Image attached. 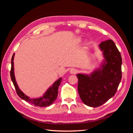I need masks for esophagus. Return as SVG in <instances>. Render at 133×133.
Returning a JSON list of instances; mask_svg holds the SVG:
<instances>
[{
  "instance_id": "1",
  "label": "esophagus",
  "mask_w": 133,
  "mask_h": 133,
  "mask_svg": "<svg viewBox=\"0 0 133 133\" xmlns=\"http://www.w3.org/2000/svg\"><path fill=\"white\" fill-rule=\"evenodd\" d=\"M70 73L72 74H75L77 73V70L76 69L72 68L70 69Z\"/></svg>"
}]
</instances>
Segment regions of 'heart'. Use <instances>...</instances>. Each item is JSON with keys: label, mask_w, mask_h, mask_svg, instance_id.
Wrapping results in <instances>:
<instances>
[{"label": "heart", "mask_w": 133, "mask_h": 133, "mask_svg": "<svg viewBox=\"0 0 133 133\" xmlns=\"http://www.w3.org/2000/svg\"><path fill=\"white\" fill-rule=\"evenodd\" d=\"M76 41L77 43L80 42L81 41V38H79V37L77 38H76Z\"/></svg>", "instance_id": "heart-1"}]
</instances>
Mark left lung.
Wrapping results in <instances>:
<instances>
[{
    "instance_id": "8db88e82",
    "label": "left lung",
    "mask_w": 133,
    "mask_h": 133,
    "mask_svg": "<svg viewBox=\"0 0 133 133\" xmlns=\"http://www.w3.org/2000/svg\"><path fill=\"white\" fill-rule=\"evenodd\" d=\"M103 59L100 67L87 74H77L78 91L84 104L96 108L115 95L122 79V59L112 40L99 45Z\"/></svg>"
}]
</instances>
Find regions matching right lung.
Listing matches in <instances>:
<instances>
[{"label": "right lung", "instance_id": "obj_1", "mask_svg": "<svg viewBox=\"0 0 133 133\" xmlns=\"http://www.w3.org/2000/svg\"><path fill=\"white\" fill-rule=\"evenodd\" d=\"M14 55H15V54H13L11 58L10 77L11 81L14 84V87L16 88L17 94H18L19 97H20L22 99L25 101L26 102H28L30 104L36 106V107H46L52 105L54 102V101L56 99L57 95H58L59 87L60 85V83L62 82V78L60 77L57 80L55 81V83H54V84L48 89L47 91L45 92V94L42 96L37 98H30L27 95H25L21 91L20 89L18 87L17 84L14 71V69L13 60L14 57Z\"/></svg>", "mask_w": 133, "mask_h": 133}]
</instances>
